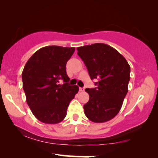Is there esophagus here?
Masks as SVG:
<instances>
[{"label": "esophagus", "mask_w": 158, "mask_h": 158, "mask_svg": "<svg viewBox=\"0 0 158 158\" xmlns=\"http://www.w3.org/2000/svg\"><path fill=\"white\" fill-rule=\"evenodd\" d=\"M84 90H85V88H84V87H83V88L80 87V88H79V90H80V91H81V92L84 91Z\"/></svg>", "instance_id": "1"}]
</instances>
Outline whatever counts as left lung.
<instances>
[{"label": "left lung", "mask_w": 158, "mask_h": 158, "mask_svg": "<svg viewBox=\"0 0 158 158\" xmlns=\"http://www.w3.org/2000/svg\"><path fill=\"white\" fill-rule=\"evenodd\" d=\"M96 88H86L89 101L83 106L86 117L96 123L111 120L120 111L128 92L130 66L118 52L109 45L96 43L77 48Z\"/></svg>", "instance_id": "obj_1"}]
</instances>
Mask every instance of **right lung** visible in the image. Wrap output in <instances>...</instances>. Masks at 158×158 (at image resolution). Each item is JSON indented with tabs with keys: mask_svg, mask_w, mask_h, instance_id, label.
Segmentation results:
<instances>
[{
	"mask_svg": "<svg viewBox=\"0 0 158 158\" xmlns=\"http://www.w3.org/2000/svg\"><path fill=\"white\" fill-rule=\"evenodd\" d=\"M74 47L47 46L36 52L22 72L23 88L27 104L34 116L45 124H57L67 115L70 102L78 92L77 85H70L67 62ZM60 79L65 83L59 84Z\"/></svg>",
	"mask_w": 158,
	"mask_h": 158,
	"instance_id": "1",
	"label": "right lung"
}]
</instances>
